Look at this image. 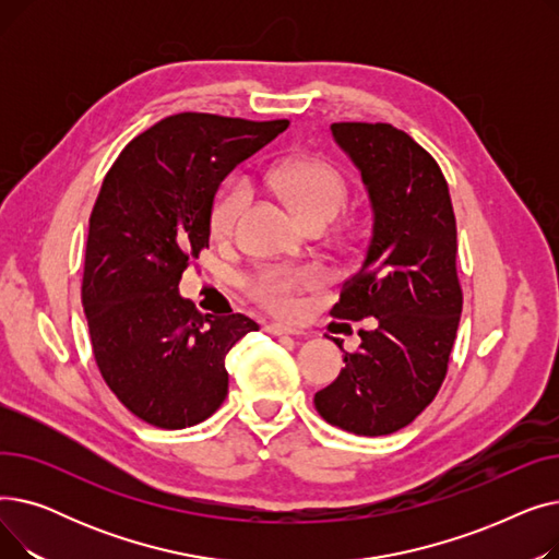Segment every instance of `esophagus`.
<instances>
[{
  "mask_svg": "<svg viewBox=\"0 0 559 559\" xmlns=\"http://www.w3.org/2000/svg\"><path fill=\"white\" fill-rule=\"evenodd\" d=\"M267 333L272 335H301L304 331L297 326H287V324H267Z\"/></svg>",
  "mask_w": 559,
  "mask_h": 559,
  "instance_id": "obj_1",
  "label": "esophagus"
}]
</instances>
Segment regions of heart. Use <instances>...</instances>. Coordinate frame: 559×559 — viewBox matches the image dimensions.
Segmentation results:
<instances>
[{"instance_id": "1", "label": "heart", "mask_w": 559, "mask_h": 559, "mask_svg": "<svg viewBox=\"0 0 559 559\" xmlns=\"http://www.w3.org/2000/svg\"><path fill=\"white\" fill-rule=\"evenodd\" d=\"M270 183L295 205L304 222L319 217L335 219L346 203V183L342 174L319 158H289L270 169ZM249 203V188L245 181L233 179L217 194L211 224L217 235H230L238 217ZM319 281L317 270L306 267H272L260 272L251 281V292L260 304L274 312H292L301 289Z\"/></svg>"}]
</instances>
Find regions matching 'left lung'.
<instances>
[{"label": "left lung", "mask_w": 559, "mask_h": 559, "mask_svg": "<svg viewBox=\"0 0 559 559\" xmlns=\"http://www.w3.org/2000/svg\"><path fill=\"white\" fill-rule=\"evenodd\" d=\"M331 133L371 205L365 260L331 314L373 317V331H360V348L344 354V369L314 394V407L354 435H392L444 383L462 312L455 215L442 169L405 131L337 122Z\"/></svg>", "instance_id": "obj_1"}]
</instances>
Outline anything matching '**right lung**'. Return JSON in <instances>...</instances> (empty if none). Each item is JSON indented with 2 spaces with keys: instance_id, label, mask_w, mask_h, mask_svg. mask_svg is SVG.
<instances>
[{
  "instance_id": "1",
  "label": "right lung",
  "mask_w": 559,
  "mask_h": 559,
  "mask_svg": "<svg viewBox=\"0 0 559 559\" xmlns=\"http://www.w3.org/2000/svg\"><path fill=\"white\" fill-rule=\"evenodd\" d=\"M287 127L169 115L133 138L106 174L87 230L81 299L106 385L146 424H201L228 394L224 358L258 324L242 312L201 314L179 295V281L211 242L222 181Z\"/></svg>"
}]
</instances>
